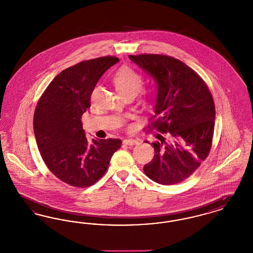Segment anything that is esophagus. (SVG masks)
I'll list each match as a JSON object with an SVG mask.
<instances>
[{
    "label": "esophagus",
    "mask_w": 253,
    "mask_h": 253,
    "mask_svg": "<svg viewBox=\"0 0 253 253\" xmlns=\"http://www.w3.org/2000/svg\"><path fill=\"white\" fill-rule=\"evenodd\" d=\"M123 143L126 145H136L138 144V141L135 139H132V138H128V139H124Z\"/></svg>",
    "instance_id": "esophagus-1"
}]
</instances>
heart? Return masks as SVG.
<instances>
[{
    "instance_id": "1",
    "label": "heart",
    "mask_w": 253,
    "mask_h": 253,
    "mask_svg": "<svg viewBox=\"0 0 253 253\" xmlns=\"http://www.w3.org/2000/svg\"><path fill=\"white\" fill-rule=\"evenodd\" d=\"M112 82L122 96L128 97L138 94L144 84V77L131 66L124 65L113 74ZM141 91L145 95H148L150 92L147 89Z\"/></svg>"
}]
</instances>
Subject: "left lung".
Wrapping results in <instances>:
<instances>
[{"label": "left lung", "mask_w": 253, "mask_h": 253, "mask_svg": "<svg viewBox=\"0 0 253 253\" xmlns=\"http://www.w3.org/2000/svg\"><path fill=\"white\" fill-rule=\"evenodd\" d=\"M129 58L157 83L156 115L149 126L158 132L152 143L156 155L143 167L145 174L158 184H177L191 176L211 152L215 121L211 93L197 73L173 57Z\"/></svg>", "instance_id": "left-lung-1"}]
</instances>
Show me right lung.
Masks as SVG:
<instances>
[{
	"label": "right lung",
	"instance_id": "obj_1",
	"mask_svg": "<svg viewBox=\"0 0 253 253\" xmlns=\"http://www.w3.org/2000/svg\"><path fill=\"white\" fill-rule=\"evenodd\" d=\"M100 57L64 69L49 84L37 103L33 127L37 145L49 170L60 180L86 188L106 172L121 139H93L89 143L82 117L100 77L119 61Z\"/></svg>",
	"mask_w": 253,
	"mask_h": 253
}]
</instances>
